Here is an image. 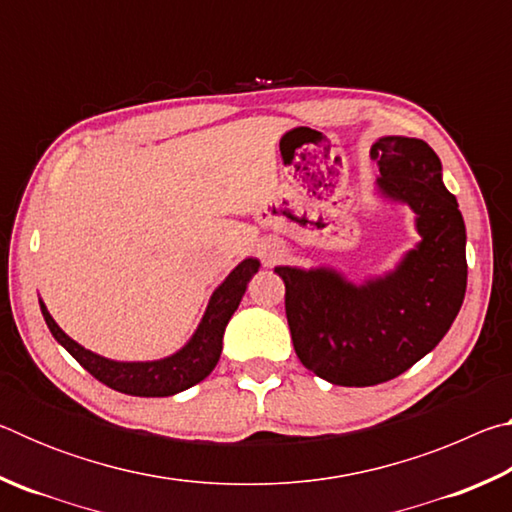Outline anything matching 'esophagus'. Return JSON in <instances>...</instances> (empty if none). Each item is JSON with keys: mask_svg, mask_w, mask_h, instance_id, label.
<instances>
[{"mask_svg": "<svg viewBox=\"0 0 512 512\" xmlns=\"http://www.w3.org/2000/svg\"><path fill=\"white\" fill-rule=\"evenodd\" d=\"M257 255L262 257L266 266L282 262V257L287 255V246H284L282 239H262L257 244Z\"/></svg>", "mask_w": 512, "mask_h": 512, "instance_id": "1", "label": "esophagus"}]
</instances>
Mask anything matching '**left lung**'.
Instances as JSON below:
<instances>
[{"mask_svg": "<svg viewBox=\"0 0 512 512\" xmlns=\"http://www.w3.org/2000/svg\"><path fill=\"white\" fill-rule=\"evenodd\" d=\"M370 155L377 194L411 207L418 244L361 284L332 266H275L298 359L334 386H375L409 370L443 341L467 287L465 223L438 155L404 135L379 137Z\"/></svg>", "mask_w": 512, "mask_h": 512, "instance_id": "left-lung-1", "label": "left lung"}]
</instances>
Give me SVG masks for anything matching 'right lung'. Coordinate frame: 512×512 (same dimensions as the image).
Listing matches in <instances>:
<instances>
[{
  "label": "right lung",
  "mask_w": 512,
  "mask_h": 512,
  "mask_svg": "<svg viewBox=\"0 0 512 512\" xmlns=\"http://www.w3.org/2000/svg\"><path fill=\"white\" fill-rule=\"evenodd\" d=\"M259 271V259L248 257L232 268L230 275L214 289L207 302L205 314L183 348L164 359L153 361H115L101 354L83 348L63 329L47 311V305L40 300V311L54 339L81 363V366L97 377L101 384L110 386L112 391L135 395V397H169L183 393L198 381H203L219 363L223 350V334L232 314H235L241 298L248 289V282Z\"/></svg>",
  "instance_id": "1"
}]
</instances>
